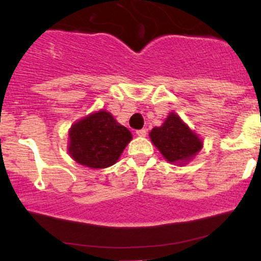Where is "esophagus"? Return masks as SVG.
Wrapping results in <instances>:
<instances>
[{
    "instance_id": "obj_1",
    "label": "esophagus",
    "mask_w": 261,
    "mask_h": 261,
    "mask_svg": "<svg viewBox=\"0 0 261 261\" xmlns=\"http://www.w3.org/2000/svg\"><path fill=\"white\" fill-rule=\"evenodd\" d=\"M146 134H147L146 128H141V130L136 131V135L140 136V138H145V136H146Z\"/></svg>"
}]
</instances>
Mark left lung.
<instances>
[{"label":"left lung","mask_w":261,"mask_h":261,"mask_svg":"<svg viewBox=\"0 0 261 261\" xmlns=\"http://www.w3.org/2000/svg\"><path fill=\"white\" fill-rule=\"evenodd\" d=\"M149 136L164 159L176 165L188 164L202 149V140L175 112H170L163 125L153 127Z\"/></svg>","instance_id":"8db88e82"}]
</instances>
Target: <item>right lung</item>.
I'll return each instance as SVG.
<instances>
[{"mask_svg": "<svg viewBox=\"0 0 261 261\" xmlns=\"http://www.w3.org/2000/svg\"><path fill=\"white\" fill-rule=\"evenodd\" d=\"M131 139L125 126L106 110H100L71 125L67 151L81 165L105 169L117 163Z\"/></svg>", "mask_w": 261, "mask_h": 261, "instance_id": "add662e5", "label": "right lung"}]
</instances>
